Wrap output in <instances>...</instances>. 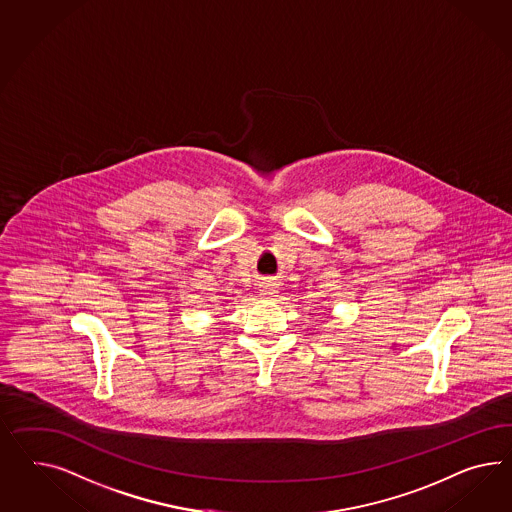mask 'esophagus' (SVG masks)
<instances>
[{"label":"esophagus","instance_id":"esophagus-1","mask_svg":"<svg viewBox=\"0 0 512 512\" xmlns=\"http://www.w3.org/2000/svg\"><path fill=\"white\" fill-rule=\"evenodd\" d=\"M261 295L263 298H268V300H272V298H276V289H274V285L272 283H268V285H264L263 289H261Z\"/></svg>","mask_w":512,"mask_h":512}]
</instances>
